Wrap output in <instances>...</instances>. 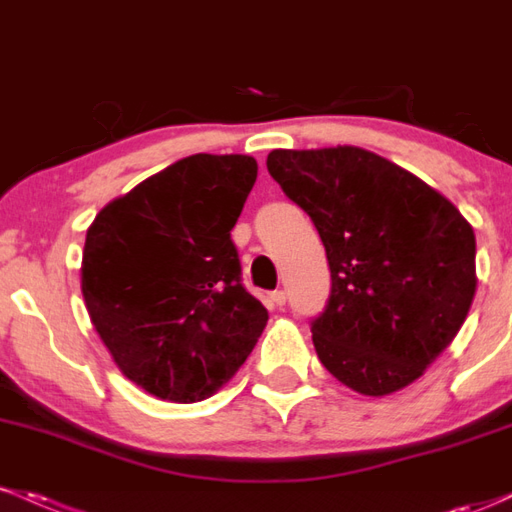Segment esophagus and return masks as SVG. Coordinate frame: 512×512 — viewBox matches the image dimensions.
Segmentation results:
<instances>
[{"instance_id": "obj_1", "label": "esophagus", "mask_w": 512, "mask_h": 512, "mask_svg": "<svg viewBox=\"0 0 512 512\" xmlns=\"http://www.w3.org/2000/svg\"><path fill=\"white\" fill-rule=\"evenodd\" d=\"M269 298H272V303L276 305V308H284V305H286V293L284 291H272V293H269Z\"/></svg>"}]
</instances>
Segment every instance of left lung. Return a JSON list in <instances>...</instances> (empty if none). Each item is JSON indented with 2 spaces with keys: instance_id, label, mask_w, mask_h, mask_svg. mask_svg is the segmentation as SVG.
<instances>
[{
  "instance_id": "8db88e82",
  "label": "left lung",
  "mask_w": 512,
  "mask_h": 512,
  "mask_svg": "<svg viewBox=\"0 0 512 512\" xmlns=\"http://www.w3.org/2000/svg\"><path fill=\"white\" fill-rule=\"evenodd\" d=\"M269 175L315 223L332 291L310 322L317 358L368 397L424 375L477 291V240L450 199L358 146L276 149Z\"/></svg>"
}]
</instances>
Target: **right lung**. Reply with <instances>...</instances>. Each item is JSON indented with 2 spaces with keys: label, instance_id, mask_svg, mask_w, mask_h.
Here are the masks:
<instances>
[{
  "label": "right lung",
  "instance_id": "right-lung-1",
  "mask_svg": "<svg viewBox=\"0 0 512 512\" xmlns=\"http://www.w3.org/2000/svg\"><path fill=\"white\" fill-rule=\"evenodd\" d=\"M255 180L252 156L180 158L113 199L86 231V310L117 368L149 395L211 397L267 325L231 240Z\"/></svg>",
  "mask_w": 512,
  "mask_h": 512
}]
</instances>
